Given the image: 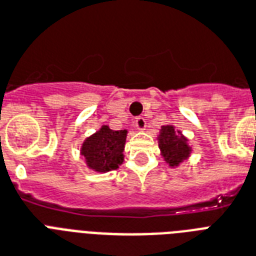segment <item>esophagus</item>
Listing matches in <instances>:
<instances>
[{"mask_svg": "<svg viewBox=\"0 0 256 256\" xmlns=\"http://www.w3.org/2000/svg\"><path fill=\"white\" fill-rule=\"evenodd\" d=\"M134 128H136V130H140V132H144V128H146V120H144V116H138V118H136V120H134Z\"/></svg>", "mask_w": 256, "mask_h": 256, "instance_id": "obj_1", "label": "esophagus"}]
</instances>
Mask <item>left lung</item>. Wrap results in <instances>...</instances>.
<instances>
[{"instance_id":"obj_1","label":"left lung","mask_w":256,"mask_h":256,"mask_svg":"<svg viewBox=\"0 0 256 256\" xmlns=\"http://www.w3.org/2000/svg\"><path fill=\"white\" fill-rule=\"evenodd\" d=\"M156 140L160 156L171 168H179L192 154L190 140L172 124L160 126Z\"/></svg>"}]
</instances>
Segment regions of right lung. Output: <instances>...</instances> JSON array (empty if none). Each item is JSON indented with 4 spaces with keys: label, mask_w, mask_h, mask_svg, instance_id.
<instances>
[{
    "label": "right lung",
    "mask_w": 256,
    "mask_h": 256,
    "mask_svg": "<svg viewBox=\"0 0 256 256\" xmlns=\"http://www.w3.org/2000/svg\"><path fill=\"white\" fill-rule=\"evenodd\" d=\"M128 130H112L102 124L96 132L82 142L80 154L85 160L86 168L94 172L104 174L116 170L124 160V144Z\"/></svg>",
    "instance_id": "1"
}]
</instances>
